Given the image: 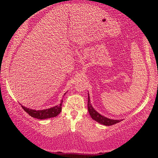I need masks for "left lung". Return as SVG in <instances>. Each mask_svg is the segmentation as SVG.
Segmentation results:
<instances>
[{
  "label": "left lung",
  "mask_w": 158,
  "mask_h": 158,
  "mask_svg": "<svg viewBox=\"0 0 158 158\" xmlns=\"http://www.w3.org/2000/svg\"><path fill=\"white\" fill-rule=\"evenodd\" d=\"M88 94H89V93H88ZM88 110H89L90 116H91V118L93 120H95V121H97L98 123H99L106 125V126H109V125H114L122 121V120H114V119L108 118H106L105 116H102V115H101L100 114H99L98 112L96 110H95V109L92 106V105L90 101L89 94V96H88Z\"/></svg>",
  "instance_id": "left-lung-1"
}]
</instances>
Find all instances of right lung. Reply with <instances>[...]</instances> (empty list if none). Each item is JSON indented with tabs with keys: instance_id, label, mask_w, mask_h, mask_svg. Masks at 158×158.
I'll use <instances>...</instances> for the list:
<instances>
[{
	"instance_id": "add662e5",
	"label": "right lung",
	"mask_w": 158,
	"mask_h": 158,
	"mask_svg": "<svg viewBox=\"0 0 158 158\" xmlns=\"http://www.w3.org/2000/svg\"><path fill=\"white\" fill-rule=\"evenodd\" d=\"M65 93L64 95H65ZM62 102L63 100H61L60 105L53 106V107H51L49 109H42V110H35V109H29L22 105H21V107L23 109V110L26 113H28L30 115L31 117L42 120L57 116L60 113L61 111H62Z\"/></svg>"
}]
</instances>
